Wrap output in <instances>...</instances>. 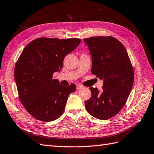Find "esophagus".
<instances>
[{"mask_svg":"<svg viewBox=\"0 0 154 154\" xmlns=\"http://www.w3.org/2000/svg\"><path fill=\"white\" fill-rule=\"evenodd\" d=\"M84 87L83 86H82V85H77V89H78V90H80V89H83Z\"/></svg>","mask_w":154,"mask_h":154,"instance_id":"1","label":"esophagus"}]
</instances>
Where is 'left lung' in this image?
<instances>
[{
    "label": "left lung",
    "instance_id": "obj_1",
    "mask_svg": "<svg viewBox=\"0 0 154 154\" xmlns=\"http://www.w3.org/2000/svg\"><path fill=\"white\" fill-rule=\"evenodd\" d=\"M92 57L93 75L103 80V89L90 87L85 101L91 115L100 120L115 116L126 104L133 86L134 73L126 48L117 39L97 36L84 39Z\"/></svg>",
    "mask_w": 154,
    "mask_h": 154
}]
</instances>
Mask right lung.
I'll return each mask as SVG.
<instances>
[{
    "label": "right lung",
    "mask_w": 154,
    "mask_h": 154,
    "mask_svg": "<svg viewBox=\"0 0 154 154\" xmlns=\"http://www.w3.org/2000/svg\"><path fill=\"white\" fill-rule=\"evenodd\" d=\"M80 42L78 38H40L30 42L20 55L14 69L19 99L35 119L50 122L63 114L67 98L76 86H63L52 77L63 67L65 57Z\"/></svg>",
    "instance_id": "add662e5"
}]
</instances>
